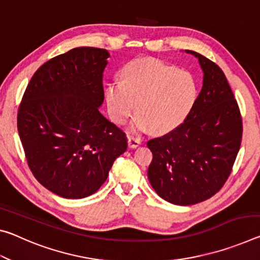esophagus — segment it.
Returning <instances> with one entry per match:
<instances>
[{"instance_id":"obj_1","label":"esophagus","mask_w":260,"mask_h":260,"mask_svg":"<svg viewBox=\"0 0 260 260\" xmlns=\"http://www.w3.org/2000/svg\"><path fill=\"white\" fill-rule=\"evenodd\" d=\"M127 142H128V147L129 148H137L140 146V143H141V140L139 138H135V137H132V135H128V138H127Z\"/></svg>"}]
</instances>
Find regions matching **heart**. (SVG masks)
<instances>
[{
    "instance_id": "1",
    "label": "heart",
    "mask_w": 260,
    "mask_h": 260,
    "mask_svg": "<svg viewBox=\"0 0 260 260\" xmlns=\"http://www.w3.org/2000/svg\"><path fill=\"white\" fill-rule=\"evenodd\" d=\"M198 86L191 73L157 59L139 57L121 69V81L113 80L105 89L111 118L123 123L134 112L135 132L151 128L168 133L182 123L194 105Z\"/></svg>"
}]
</instances>
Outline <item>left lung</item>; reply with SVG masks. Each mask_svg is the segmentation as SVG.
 Listing matches in <instances>:
<instances>
[{
  "label": "left lung",
  "instance_id": "8db88e82",
  "mask_svg": "<svg viewBox=\"0 0 260 260\" xmlns=\"http://www.w3.org/2000/svg\"><path fill=\"white\" fill-rule=\"evenodd\" d=\"M204 72V84L191 112L175 129L151 139L148 178L164 200L188 206L219 192L232 174L242 141L237 101L222 69L193 51Z\"/></svg>",
  "mask_w": 260,
  "mask_h": 260
}]
</instances>
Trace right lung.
Instances as JSON below:
<instances>
[{"label": "right lung", "instance_id": "add662e5", "mask_svg": "<svg viewBox=\"0 0 260 260\" xmlns=\"http://www.w3.org/2000/svg\"><path fill=\"white\" fill-rule=\"evenodd\" d=\"M109 52L77 47L48 60L23 94L17 129L27 166L56 196L97 192L127 149L123 132L100 112Z\"/></svg>", "mask_w": 260, "mask_h": 260}]
</instances>
